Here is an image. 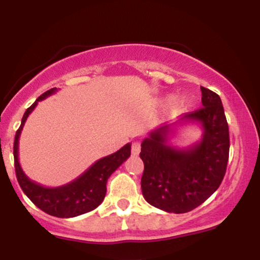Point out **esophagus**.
<instances>
[{
    "mask_svg": "<svg viewBox=\"0 0 260 260\" xmlns=\"http://www.w3.org/2000/svg\"><path fill=\"white\" fill-rule=\"evenodd\" d=\"M140 153V143L139 142H133L132 143V154L138 155Z\"/></svg>",
    "mask_w": 260,
    "mask_h": 260,
    "instance_id": "esophagus-1",
    "label": "esophagus"
}]
</instances>
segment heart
Masks as SVG:
<instances>
[{
	"label": "heart",
	"instance_id": "obj_1",
	"mask_svg": "<svg viewBox=\"0 0 260 260\" xmlns=\"http://www.w3.org/2000/svg\"><path fill=\"white\" fill-rule=\"evenodd\" d=\"M180 105H181V106H182V107H183V106H184V105H186V103H184V101H182V103H181V104H180Z\"/></svg>",
	"mask_w": 260,
	"mask_h": 260
}]
</instances>
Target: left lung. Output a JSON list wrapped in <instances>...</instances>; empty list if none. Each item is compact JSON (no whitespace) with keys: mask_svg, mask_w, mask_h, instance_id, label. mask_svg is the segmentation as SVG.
Listing matches in <instances>:
<instances>
[{"mask_svg":"<svg viewBox=\"0 0 260 260\" xmlns=\"http://www.w3.org/2000/svg\"><path fill=\"white\" fill-rule=\"evenodd\" d=\"M201 90L204 107L181 120L201 124V142L182 149L169 144L171 126L157 128L142 142L143 197L168 213H188L199 207L219 188L226 172L230 136L221 99L204 86Z\"/></svg>","mask_w":260,"mask_h":260,"instance_id":"obj_1","label":"left lung"}]
</instances>
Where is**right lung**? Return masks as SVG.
I'll list each match as a JSON object with an SVG mask.
<instances>
[{
    "instance_id": "1",
    "label": "right lung",
    "mask_w": 260,
    "mask_h": 260,
    "mask_svg": "<svg viewBox=\"0 0 260 260\" xmlns=\"http://www.w3.org/2000/svg\"><path fill=\"white\" fill-rule=\"evenodd\" d=\"M56 91H57L56 88L45 91L29 109H26L23 115L22 123L18 128L14 138V168L20 188L39 209L56 217H74L94 210L103 203L106 194V183L109 177L131 156V143L122 147L116 153L101 157L96 162L92 164L84 174L63 186L50 188L31 181L20 168L19 159H18L19 137L26 118L38 105L39 101L46 99Z\"/></svg>"
}]
</instances>
